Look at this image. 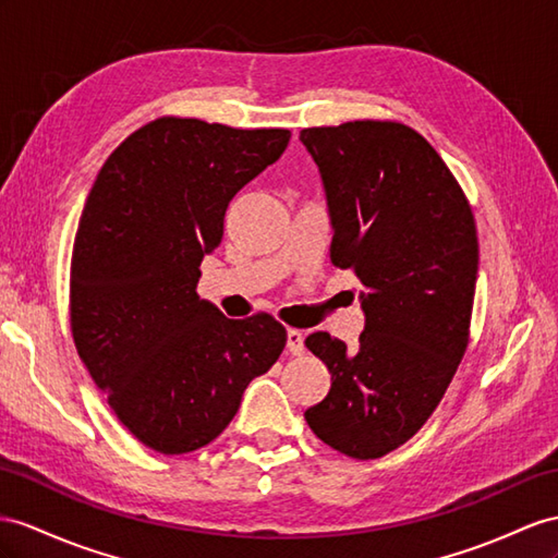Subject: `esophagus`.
<instances>
[{"instance_id": "esophagus-1", "label": "esophagus", "mask_w": 558, "mask_h": 558, "mask_svg": "<svg viewBox=\"0 0 558 558\" xmlns=\"http://www.w3.org/2000/svg\"><path fill=\"white\" fill-rule=\"evenodd\" d=\"M288 351L292 355H302L304 353V335L299 330H288Z\"/></svg>"}]
</instances>
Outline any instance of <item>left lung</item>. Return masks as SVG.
Masks as SVG:
<instances>
[{"mask_svg":"<svg viewBox=\"0 0 558 558\" xmlns=\"http://www.w3.org/2000/svg\"><path fill=\"white\" fill-rule=\"evenodd\" d=\"M299 141L323 181L332 264L365 288L359 349L327 332L306 337L332 387L304 417L330 448L377 460L420 432L466 351L474 214L440 155L405 124L313 126Z\"/></svg>","mask_w":558,"mask_h":558,"instance_id":"1","label":"left lung"}]
</instances>
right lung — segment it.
<instances>
[{
	"instance_id": "obj_1",
	"label": "right lung",
	"mask_w": 558,
	"mask_h": 558,
	"mask_svg": "<svg viewBox=\"0 0 558 558\" xmlns=\"http://www.w3.org/2000/svg\"><path fill=\"white\" fill-rule=\"evenodd\" d=\"M288 143V130L162 118L122 141L94 181L70 266V327L110 410L155 452L211 442L284 349L278 320H231L195 288L228 203Z\"/></svg>"
}]
</instances>
